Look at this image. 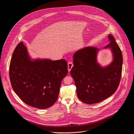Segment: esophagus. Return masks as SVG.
<instances>
[{
  "instance_id": "1",
  "label": "esophagus",
  "mask_w": 134,
  "mask_h": 134,
  "mask_svg": "<svg viewBox=\"0 0 134 134\" xmlns=\"http://www.w3.org/2000/svg\"><path fill=\"white\" fill-rule=\"evenodd\" d=\"M73 66V64L72 62H69L68 63V71H70L71 69H72V67Z\"/></svg>"
}]
</instances>
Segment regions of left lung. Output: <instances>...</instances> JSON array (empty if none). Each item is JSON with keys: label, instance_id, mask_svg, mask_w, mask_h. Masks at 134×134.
<instances>
[{"label": "left lung", "instance_id": "obj_1", "mask_svg": "<svg viewBox=\"0 0 134 134\" xmlns=\"http://www.w3.org/2000/svg\"><path fill=\"white\" fill-rule=\"evenodd\" d=\"M104 48H110L114 60L108 66L102 67L96 61L98 49L85 47L73 55L74 66L70 71L76 87L79 99L87 104L100 102L116 90L120 82L122 72V56L121 50L113 35Z\"/></svg>", "mask_w": 134, "mask_h": 134}]
</instances>
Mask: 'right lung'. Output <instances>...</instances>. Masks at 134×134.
<instances>
[{
  "instance_id": "1",
  "label": "right lung",
  "mask_w": 134,
  "mask_h": 134,
  "mask_svg": "<svg viewBox=\"0 0 134 134\" xmlns=\"http://www.w3.org/2000/svg\"><path fill=\"white\" fill-rule=\"evenodd\" d=\"M68 73L64 59L32 61L23 42L13 51L9 74L16 94L26 104L45 109L57 100L62 79Z\"/></svg>"
}]
</instances>
